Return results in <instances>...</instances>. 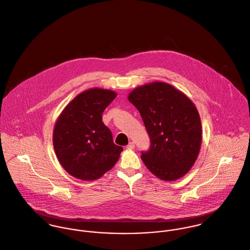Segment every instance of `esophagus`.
Instances as JSON below:
<instances>
[{
	"mask_svg": "<svg viewBox=\"0 0 250 250\" xmlns=\"http://www.w3.org/2000/svg\"><path fill=\"white\" fill-rule=\"evenodd\" d=\"M127 148L130 149V150H131V149H134V148H135V143H133V142H131V143L127 145Z\"/></svg>",
	"mask_w": 250,
	"mask_h": 250,
	"instance_id": "obj_1",
	"label": "esophagus"
}]
</instances>
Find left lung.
Listing matches in <instances>:
<instances>
[{
    "instance_id": "left-lung-1",
    "label": "left lung",
    "mask_w": 250,
    "mask_h": 250,
    "mask_svg": "<svg viewBox=\"0 0 250 250\" xmlns=\"http://www.w3.org/2000/svg\"><path fill=\"white\" fill-rule=\"evenodd\" d=\"M128 100L139 109L151 141L149 151L142 155L146 167L167 182L185 176L202 143L200 115L193 102L173 85L159 81L134 88Z\"/></svg>"
}]
</instances>
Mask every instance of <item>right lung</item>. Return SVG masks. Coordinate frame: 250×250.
<instances>
[{
    "mask_svg": "<svg viewBox=\"0 0 250 250\" xmlns=\"http://www.w3.org/2000/svg\"><path fill=\"white\" fill-rule=\"evenodd\" d=\"M116 96L111 89L92 87L78 94L59 115L53 131L54 150L73 177L97 180L118 161L123 148L113 143L102 121V113Z\"/></svg>",
    "mask_w": 250,
    "mask_h": 250,
    "instance_id": "1",
    "label": "right lung"
}]
</instances>
